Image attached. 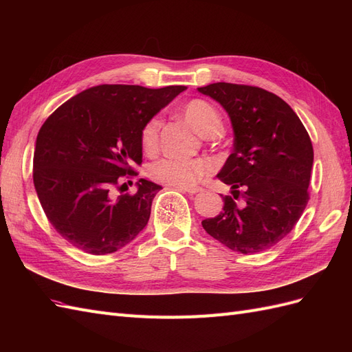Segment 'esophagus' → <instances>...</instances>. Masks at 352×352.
Instances as JSON below:
<instances>
[{
  "label": "esophagus",
  "mask_w": 352,
  "mask_h": 352,
  "mask_svg": "<svg viewBox=\"0 0 352 352\" xmlns=\"http://www.w3.org/2000/svg\"><path fill=\"white\" fill-rule=\"evenodd\" d=\"M176 189H179L180 192H186V194H190V195L198 194V192H201V190H202L201 186H197V188H176Z\"/></svg>",
  "instance_id": "34e87169"
}]
</instances>
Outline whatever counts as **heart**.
<instances>
[{
	"instance_id": "obj_1",
	"label": "heart",
	"mask_w": 352,
	"mask_h": 352,
	"mask_svg": "<svg viewBox=\"0 0 352 352\" xmlns=\"http://www.w3.org/2000/svg\"><path fill=\"white\" fill-rule=\"evenodd\" d=\"M185 119L192 124L194 129L201 135L208 136L217 133L221 127L220 116L211 104L202 100H190L182 107ZM158 117L146 120L140 133L142 150L146 154H154L158 148ZM211 172V164L206 160H158L148 168L150 177L158 184L170 188H190L197 185L202 177Z\"/></svg>"
}]
</instances>
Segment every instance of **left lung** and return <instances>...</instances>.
<instances>
[{
	"label": "left lung",
	"instance_id": "1",
	"mask_svg": "<svg viewBox=\"0 0 352 352\" xmlns=\"http://www.w3.org/2000/svg\"><path fill=\"white\" fill-rule=\"evenodd\" d=\"M198 91L223 105L235 132L233 153L217 175L232 195H221L223 211L202 220V228L232 251L269 250L294 229L310 199V136L273 92L226 82Z\"/></svg>",
	"mask_w": 352,
	"mask_h": 352
}]
</instances>
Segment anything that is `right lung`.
I'll use <instances>...</instances> for the list:
<instances>
[{
	"label": "right lung",
	"instance_id": "1",
	"mask_svg": "<svg viewBox=\"0 0 352 352\" xmlns=\"http://www.w3.org/2000/svg\"><path fill=\"white\" fill-rule=\"evenodd\" d=\"M186 88L100 85L78 94L39 129L34 185L50 223L73 247L111 254L136 238L162 186L140 179L135 194L116 190L140 175L146 120Z\"/></svg>",
	"mask_w": 352,
	"mask_h": 352
}]
</instances>
